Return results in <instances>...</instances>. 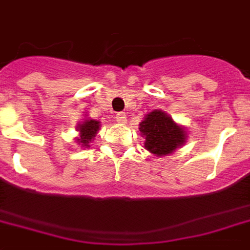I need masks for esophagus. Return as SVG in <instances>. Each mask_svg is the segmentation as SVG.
<instances>
[{
    "mask_svg": "<svg viewBox=\"0 0 250 250\" xmlns=\"http://www.w3.org/2000/svg\"><path fill=\"white\" fill-rule=\"evenodd\" d=\"M125 112H118V114H116V122H118V123H125Z\"/></svg>",
    "mask_w": 250,
    "mask_h": 250,
    "instance_id": "34e87169",
    "label": "esophagus"
}]
</instances>
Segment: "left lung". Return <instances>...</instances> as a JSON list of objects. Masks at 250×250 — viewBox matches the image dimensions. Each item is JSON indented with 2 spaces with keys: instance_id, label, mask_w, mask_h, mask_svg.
<instances>
[{
  "instance_id": "1",
  "label": "left lung",
  "mask_w": 250,
  "mask_h": 250,
  "mask_svg": "<svg viewBox=\"0 0 250 250\" xmlns=\"http://www.w3.org/2000/svg\"><path fill=\"white\" fill-rule=\"evenodd\" d=\"M139 131L146 139V149L158 156L172 153L186 143V131L163 111L149 112L139 125Z\"/></svg>"
}]
</instances>
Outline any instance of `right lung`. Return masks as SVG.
Listing matches in <instances>:
<instances>
[{
	"label": "right lung",
	"mask_w": 250,
	"mask_h": 250,
	"mask_svg": "<svg viewBox=\"0 0 250 250\" xmlns=\"http://www.w3.org/2000/svg\"><path fill=\"white\" fill-rule=\"evenodd\" d=\"M98 130H99V122L98 120H86L83 125H79L78 131L81 132V136L77 142L82 144V147L88 146V143L94 139Z\"/></svg>",
	"instance_id": "add662e5"
}]
</instances>
